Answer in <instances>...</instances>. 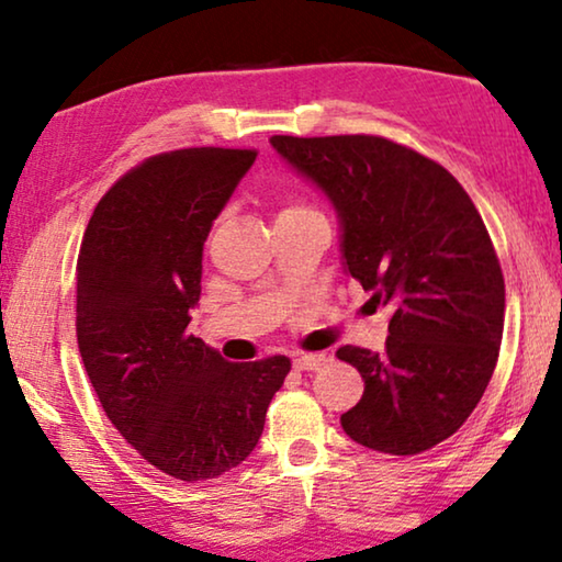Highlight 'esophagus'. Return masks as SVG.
Returning a JSON list of instances; mask_svg holds the SVG:
<instances>
[{
  "label": "esophagus",
  "mask_w": 562,
  "mask_h": 562,
  "mask_svg": "<svg viewBox=\"0 0 562 562\" xmlns=\"http://www.w3.org/2000/svg\"><path fill=\"white\" fill-rule=\"evenodd\" d=\"M325 363H327V358L319 356V352H314V356H299L294 360V368L296 371H319Z\"/></svg>",
  "instance_id": "1"
}]
</instances>
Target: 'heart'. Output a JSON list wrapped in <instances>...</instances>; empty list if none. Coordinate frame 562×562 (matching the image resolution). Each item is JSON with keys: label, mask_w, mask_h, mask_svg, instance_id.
I'll use <instances>...</instances> for the list:
<instances>
[{"label": "heart", "mask_w": 562, "mask_h": 562, "mask_svg": "<svg viewBox=\"0 0 562 562\" xmlns=\"http://www.w3.org/2000/svg\"><path fill=\"white\" fill-rule=\"evenodd\" d=\"M299 212H312V210H306V206H302V204H289L281 214H299Z\"/></svg>", "instance_id": "1"}]
</instances>
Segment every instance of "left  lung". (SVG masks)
I'll list each match as a JSON object with an SVG mask.
<instances>
[{
	"label": "left lung",
	"instance_id": "left-lung-1",
	"mask_svg": "<svg viewBox=\"0 0 562 562\" xmlns=\"http://www.w3.org/2000/svg\"><path fill=\"white\" fill-rule=\"evenodd\" d=\"M340 222L342 271L391 310L386 350H337L366 381L350 440L417 456L458 432L494 373L504 276L479 210L440 164L375 135H273Z\"/></svg>",
	"mask_w": 562,
	"mask_h": 562
}]
</instances>
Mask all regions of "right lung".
I'll return each mask as SVG.
<instances>
[{
  "label": "right lung",
  "instance_id": "add662e5",
  "mask_svg": "<svg viewBox=\"0 0 562 562\" xmlns=\"http://www.w3.org/2000/svg\"><path fill=\"white\" fill-rule=\"evenodd\" d=\"M256 150L153 156L102 196L76 266L83 368L120 435L158 471L196 483L256 450L286 356L229 363L189 333L202 250Z\"/></svg>",
  "mask_w": 562,
  "mask_h": 562
}]
</instances>
